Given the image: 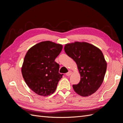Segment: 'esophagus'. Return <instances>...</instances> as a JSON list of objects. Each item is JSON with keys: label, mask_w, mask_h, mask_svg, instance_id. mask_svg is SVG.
<instances>
[{"label": "esophagus", "mask_w": 123, "mask_h": 123, "mask_svg": "<svg viewBox=\"0 0 123 123\" xmlns=\"http://www.w3.org/2000/svg\"><path fill=\"white\" fill-rule=\"evenodd\" d=\"M72 74V72L71 71H69L68 73H66V75L67 76H70L71 75V74Z\"/></svg>", "instance_id": "obj_1"}]
</instances>
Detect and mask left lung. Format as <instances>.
<instances>
[{
	"mask_svg": "<svg viewBox=\"0 0 123 123\" xmlns=\"http://www.w3.org/2000/svg\"><path fill=\"white\" fill-rule=\"evenodd\" d=\"M66 53L77 64L80 75V83L73 85L74 91L82 96L93 94L103 82L107 62L99 49L86 42L66 44Z\"/></svg>",
	"mask_w": 123,
	"mask_h": 123,
	"instance_id": "obj_1",
	"label": "left lung"
}]
</instances>
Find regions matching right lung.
Here are the masks:
<instances>
[{
  "instance_id": "add662e5",
  "label": "right lung",
  "mask_w": 123,
  "mask_h": 123,
  "mask_svg": "<svg viewBox=\"0 0 123 123\" xmlns=\"http://www.w3.org/2000/svg\"><path fill=\"white\" fill-rule=\"evenodd\" d=\"M62 49L61 44L44 41L31 47L26 53L21 68L25 83L37 94H53L63 74L55 59Z\"/></svg>"
}]
</instances>
